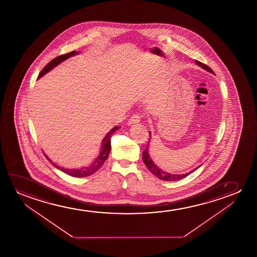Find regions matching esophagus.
<instances>
[{
    "label": "esophagus",
    "instance_id": "34e87169",
    "mask_svg": "<svg viewBox=\"0 0 257 257\" xmlns=\"http://www.w3.org/2000/svg\"><path fill=\"white\" fill-rule=\"evenodd\" d=\"M140 122H141V116L139 114H135L134 116H131L130 119L128 120L127 124L128 125H132V124L140 123Z\"/></svg>",
    "mask_w": 257,
    "mask_h": 257
}]
</instances>
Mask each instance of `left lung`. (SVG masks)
I'll list each match as a JSON object with an SVG mask.
<instances>
[{
  "label": "left lung",
  "instance_id": "obj_1",
  "mask_svg": "<svg viewBox=\"0 0 257 257\" xmlns=\"http://www.w3.org/2000/svg\"><path fill=\"white\" fill-rule=\"evenodd\" d=\"M195 62H196L197 66H199V67H202V68H204V70L208 71V72H211V74H214V72L211 70V68L207 67L206 65H204V64L202 63L200 61H198V60H196ZM149 134L151 135V133H150V132H149ZM150 140H151V137H150L149 141H148V143H149V144H150ZM149 144L148 145V147H147V148L145 149L144 151L142 152V159H143V162H144L145 164L147 166V168L149 169V171H150L153 175H155L156 177H158L159 179L163 180V181H169V182L183 179V178L186 177L187 176H189L190 173L193 172V171H195L196 169H197V168H199L201 166L197 167V169H193V170H192V171H190V173L183 174V175H174V174L165 172L164 170H162V169H160L158 166L155 165V162L152 161L151 157H150V154H149V147H150Z\"/></svg>",
  "mask_w": 257,
  "mask_h": 257
}]
</instances>
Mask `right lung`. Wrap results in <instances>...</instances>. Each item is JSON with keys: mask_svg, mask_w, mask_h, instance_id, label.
Wrapping results in <instances>:
<instances>
[{"mask_svg": "<svg viewBox=\"0 0 257 257\" xmlns=\"http://www.w3.org/2000/svg\"><path fill=\"white\" fill-rule=\"evenodd\" d=\"M78 53H79V52L73 51V52H71V53L63 54V55H60V56L56 57V58L53 59V60H51L49 63L47 64L46 67L43 68V70L40 72L38 79L44 76V75L47 74L49 71L53 69V68L57 67L58 65H60L64 60H67L68 58L74 56V55H77ZM119 128V126L113 127L112 129L109 131L108 134H106L105 137L103 138V140L102 141L101 150H100L98 156L95 158V161L92 162L90 165L87 166V167H83V168H81V169H66V168L60 167V166L57 165L54 162H52V160L48 158L47 155H46L45 153H44V155L46 156V159H47L56 169H60V171L66 173L67 175L74 176V177H85V176H91V175L96 172V171L102 167V164L105 162L106 160L108 158L109 152H110V148H111L110 139H111V136H112L113 134H114L116 130H118Z\"/></svg>", "mask_w": 257, "mask_h": 257, "instance_id": "1", "label": "right lung"}]
</instances>
